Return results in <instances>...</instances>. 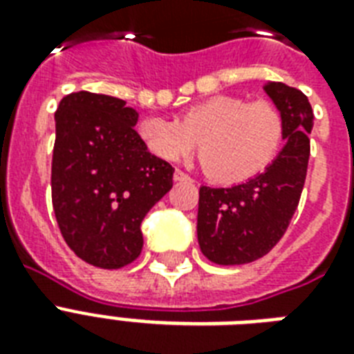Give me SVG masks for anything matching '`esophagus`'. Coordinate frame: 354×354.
Masks as SVG:
<instances>
[{
    "label": "esophagus",
    "mask_w": 354,
    "mask_h": 354,
    "mask_svg": "<svg viewBox=\"0 0 354 354\" xmlns=\"http://www.w3.org/2000/svg\"><path fill=\"white\" fill-rule=\"evenodd\" d=\"M172 178H174V182H187V180H191V178L182 171H174V176Z\"/></svg>",
    "instance_id": "34e87169"
}]
</instances>
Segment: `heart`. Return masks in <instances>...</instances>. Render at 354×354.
Returning a JSON list of instances; mask_svg holds the SVG:
<instances>
[{
	"label": "heart",
	"mask_w": 354,
	"mask_h": 354,
	"mask_svg": "<svg viewBox=\"0 0 354 354\" xmlns=\"http://www.w3.org/2000/svg\"><path fill=\"white\" fill-rule=\"evenodd\" d=\"M145 147L165 161H180L198 149L202 165L222 183L250 180L274 160L283 139V119L274 104L218 95L198 102L180 121L152 115L139 122Z\"/></svg>",
	"instance_id": "b5f03b06"
}]
</instances>
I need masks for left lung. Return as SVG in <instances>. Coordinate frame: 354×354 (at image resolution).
<instances>
[{
    "label": "left lung",
    "instance_id": "1",
    "mask_svg": "<svg viewBox=\"0 0 354 354\" xmlns=\"http://www.w3.org/2000/svg\"><path fill=\"white\" fill-rule=\"evenodd\" d=\"M264 93L283 119V149L270 165L232 187H200V250L216 264L257 261L285 235L296 213L307 176L314 115L301 91L283 82H266Z\"/></svg>",
    "mask_w": 354,
    "mask_h": 354
}]
</instances>
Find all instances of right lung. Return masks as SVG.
<instances>
[{
	"instance_id": "1",
	"label": "right lung",
	"mask_w": 354,
	"mask_h": 354,
	"mask_svg": "<svg viewBox=\"0 0 354 354\" xmlns=\"http://www.w3.org/2000/svg\"><path fill=\"white\" fill-rule=\"evenodd\" d=\"M139 113L122 99L69 93L55 113L53 209L64 241L97 268L139 257L141 222L172 187V169L133 130Z\"/></svg>"
}]
</instances>
